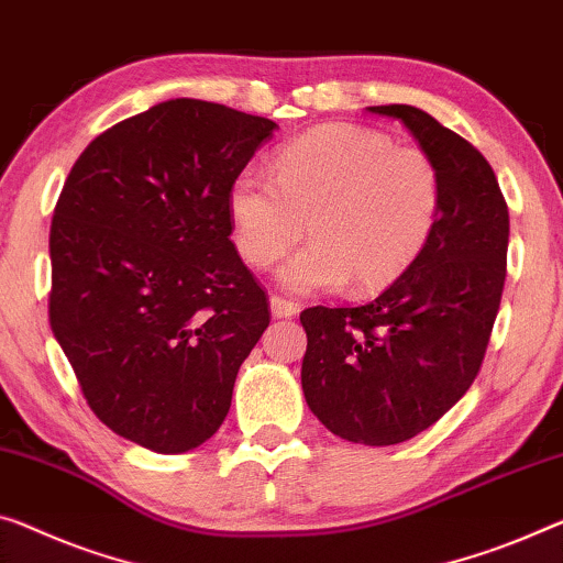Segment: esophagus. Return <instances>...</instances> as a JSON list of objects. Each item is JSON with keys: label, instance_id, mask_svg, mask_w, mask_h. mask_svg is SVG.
Wrapping results in <instances>:
<instances>
[{"label": "esophagus", "instance_id": "1", "mask_svg": "<svg viewBox=\"0 0 563 563\" xmlns=\"http://www.w3.org/2000/svg\"><path fill=\"white\" fill-rule=\"evenodd\" d=\"M269 307H272V317H276V319H287V317L299 314V307L294 305V301L282 299V297H272Z\"/></svg>", "mask_w": 563, "mask_h": 563}]
</instances>
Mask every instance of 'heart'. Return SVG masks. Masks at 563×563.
Returning a JSON list of instances; mask_svg holds the SVG:
<instances>
[{
	"label": "heart",
	"instance_id": "heart-1",
	"mask_svg": "<svg viewBox=\"0 0 563 563\" xmlns=\"http://www.w3.org/2000/svg\"><path fill=\"white\" fill-rule=\"evenodd\" d=\"M227 209L239 254L269 266L311 236L276 274L291 294L393 284L422 254L440 211V178L418 148L357 125H319L276 153L274 178L246 168Z\"/></svg>",
	"mask_w": 563,
	"mask_h": 563
}]
</instances>
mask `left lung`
<instances>
[{"mask_svg":"<svg viewBox=\"0 0 563 563\" xmlns=\"http://www.w3.org/2000/svg\"><path fill=\"white\" fill-rule=\"evenodd\" d=\"M408 128L440 178L422 254L362 307H311L301 390L334 435L395 445L428 430L478 375L506 282L508 206L473 145L426 110L375 106Z\"/></svg>","mask_w":563,"mask_h":563,"instance_id":"8db88e82","label":"left lung"}]
</instances>
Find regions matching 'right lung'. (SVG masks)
I'll return each instance as SVG.
<instances>
[{
	"mask_svg": "<svg viewBox=\"0 0 563 563\" xmlns=\"http://www.w3.org/2000/svg\"><path fill=\"white\" fill-rule=\"evenodd\" d=\"M274 120L176 98L95 137L49 229V327L106 426L153 453L206 443L269 327L227 196Z\"/></svg>",
	"mask_w": 563,
	"mask_h": 563,
	"instance_id": "right-lung-1",
	"label": "right lung"
}]
</instances>
